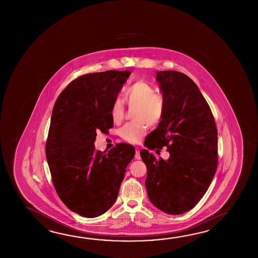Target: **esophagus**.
<instances>
[{
  "instance_id": "1",
  "label": "esophagus",
  "mask_w": 258,
  "mask_h": 258,
  "mask_svg": "<svg viewBox=\"0 0 258 258\" xmlns=\"http://www.w3.org/2000/svg\"><path fill=\"white\" fill-rule=\"evenodd\" d=\"M135 158L137 159H140V149L139 148H136V155H135Z\"/></svg>"
}]
</instances>
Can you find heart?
I'll list each match as a JSON object with an SVG mask.
<instances>
[{
    "label": "heart",
    "mask_w": 258,
    "mask_h": 258,
    "mask_svg": "<svg viewBox=\"0 0 258 258\" xmlns=\"http://www.w3.org/2000/svg\"><path fill=\"white\" fill-rule=\"evenodd\" d=\"M123 98L129 106H137L136 121L127 122L121 126L118 135L124 141L138 143L148 131L149 125H156L162 120L165 111L163 97L156 93V89L145 81H137L127 87ZM124 104L120 99H114L110 107V117L114 122H120L124 117Z\"/></svg>",
    "instance_id": "b5f03b06"
}]
</instances>
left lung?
<instances>
[{
    "instance_id": "obj_1",
    "label": "left lung",
    "mask_w": 258,
    "mask_h": 258,
    "mask_svg": "<svg viewBox=\"0 0 258 258\" xmlns=\"http://www.w3.org/2000/svg\"><path fill=\"white\" fill-rule=\"evenodd\" d=\"M157 81L164 99V115L145 146L151 150L167 147L170 158L156 159L147 149L141 150L148 168L145 183L156 208L180 215L196 207L213 180L218 131L207 100L190 77L180 72L159 71Z\"/></svg>"
}]
</instances>
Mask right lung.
<instances>
[{"mask_svg": "<svg viewBox=\"0 0 258 258\" xmlns=\"http://www.w3.org/2000/svg\"><path fill=\"white\" fill-rule=\"evenodd\" d=\"M130 71L87 74L73 80L55 102L46 158L60 200L86 218L105 213L115 202L136 150L120 143L108 153L95 149L97 132L113 126L110 107Z\"/></svg>", "mask_w": 258, "mask_h": 258, "instance_id": "1", "label": "right lung"}]
</instances>
